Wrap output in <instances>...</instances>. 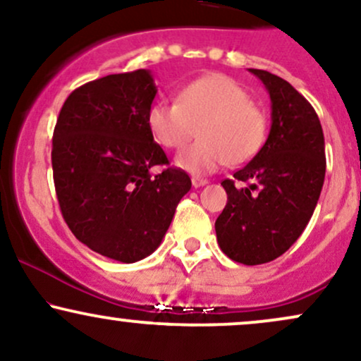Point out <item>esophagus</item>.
Returning <instances> with one entry per match:
<instances>
[{
  "instance_id": "obj_1",
  "label": "esophagus",
  "mask_w": 361,
  "mask_h": 361,
  "mask_svg": "<svg viewBox=\"0 0 361 361\" xmlns=\"http://www.w3.org/2000/svg\"><path fill=\"white\" fill-rule=\"evenodd\" d=\"M207 183H209V181L204 180V178H197V176L192 178V185L195 188H200V186H205Z\"/></svg>"
}]
</instances>
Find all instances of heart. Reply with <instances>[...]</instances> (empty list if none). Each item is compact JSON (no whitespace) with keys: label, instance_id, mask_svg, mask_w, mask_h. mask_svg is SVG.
<instances>
[{"label":"heart","instance_id":"1","mask_svg":"<svg viewBox=\"0 0 361 361\" xmlns=\"http://www.w3.org/2000/svg\"><path fill=\"white\" fill-rule=\"evenodd\" d=\"M147 127L166 149L185 147L198 132L200 140L176 156V166L192 175H210L224 164H244L258 154L268 120L238 81L212 73L185 85L176 102L152 103Z\"/></svg>","mask_w":361,"mask_h":361}]
</instances>
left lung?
<instances>
[{
  "label": "left lung",
  "mask_w": 361,
  "mask_h": 361,
  "mask_svg": "<svg viewBox=\"0 0 361 361\" xmlns=\"http://www.w3.org/2000/svg\"><path fill=\"white\" fill-rule=\"evenodd\" d=\"M271 100L267 142L246 166L224 180L227 205L215 221L221 250L243 264L273 261L304 233L324 185V134L316 110L275 74L250 69ZM235 180L246 183L243 189Z\"/></svg>",
  "instance_id": "8db88e82"
}]
</instances>
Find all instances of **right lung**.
Listing matches in <instances>:
<instances>
[{"label": "right lung", "instance_id": "obj_1", "mask_svg": "<svg viewBox=\"0 0 361 361\" xmlns=\"http://www.w3.org/2000/svg\"><path fill=\"white\" fill-rule=\"evenodd\" d=\"M157 93L149 69L110 74L74 90L52 137V171L62 217L82 244L135 263L154 252L178 202L192 188L168 164L147 127Z\"/></svg>", "mask_w": 361, "mask_h": 361}]
</instances>
